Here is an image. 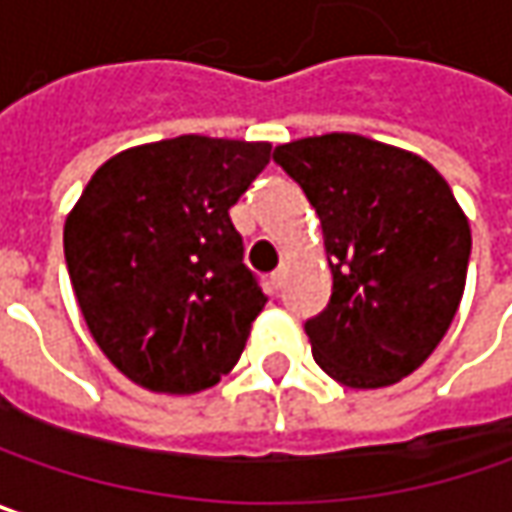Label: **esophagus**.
Listing matches in <instances>:
<instances>
[{"instance_id": "34e87169", "label": "esophagus", "mask_w": 512, "mask_h": 512, "mask_svg": "<svg viewBox=\"0 0 512 512\" xmlns=\"http://www.w3.org/2000/svg\"><path fill=\"white\" fill-rule=\"evenodd\" d=\"M284 281H286V266L281 263V266H278V269L269 275V284H272V289H281V286H284Z\"/></svg>"}]
</instances>
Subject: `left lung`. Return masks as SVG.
<instances>
[{
	"instance_id": "8db88e82",
	"label": "left lung",
	"mask_w": 512,
	"mask_h": 512,
	"mask_svg": "<svg viewBox=\"0 0 512 512\" xmlns=\"http://www.w3.org/2000/svg\"><path fill=\"white\" fill-rule=\"evenodd\" d=\"M275 162L316 208L333 292L304 324L318 368L347 388H385L446 336L472 234L446 179L417 153L356 133L298 138Z\"/></svg>"
}]
</instances>
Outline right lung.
<instances>
[{"label": "right lung", "mask_w": 512, "mask_h": 512, "mask_svg": "<svg viewBox=\"0 0 512 512\" xmlns=\"http://www.w3.org/2000/svg\"><path fill=\"white\" fill-rule=\"evenodd\" d=\"M269 141L176 136L106 159L63 226L92 339L136 385L196 394L228 374L266 295L228 208L269 165Z\"/></svg>", "instance_id": "obj_1"}]
</instances>
